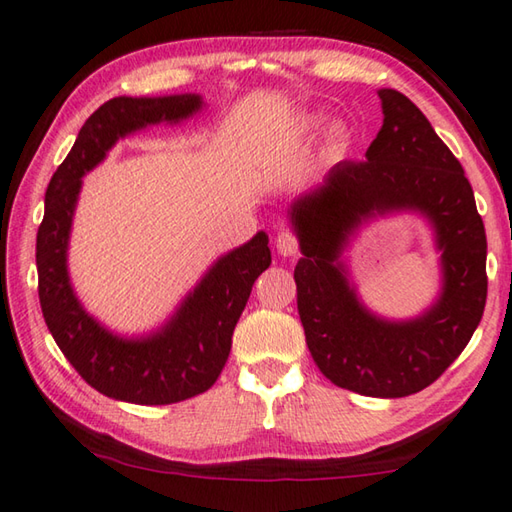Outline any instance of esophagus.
Returning a JSON list of instances; mask_svg holds the SVG:
<instances>
[{"mask_svg": "<svg viewBox=\"0 0 512 512\" xmlns=\"http://www.w3.org/2000/svg\"><path fill=\"white\" fill-rule=\"evenodd\" d=\"M275 246H277V253H280V255L293 257V255H297V250H300V241H297V235L293 230H282L275 239Z\"/></svg>", "mask_w": 512, "mask_h": 512, "instance_id": "34e87169", "label": "esophagus"}]
</instances>
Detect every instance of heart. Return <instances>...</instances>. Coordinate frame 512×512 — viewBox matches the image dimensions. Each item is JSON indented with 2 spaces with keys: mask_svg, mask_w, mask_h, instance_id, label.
<instances>
[{
  "mask_svg": "<svg viewBox=\"0 0 512 512\" xmlns=\"http://www.w3.org/2000/svg\"><path fill=\"white\" fill-rule=\"evenodd\" d=\"M322 123V116H306L302 120L300 129L302 132H313V129H318V125ZM351 143V129L347 123H342V120H338V123H333L329 127L327 132V152L331 156H338L342 154L349 147Z\"/></svg>",
  "mask_w": 512,
  "mask_h": 512,
  "instance_id": "obj_1",
  "label": "heart"
}]
</instances>
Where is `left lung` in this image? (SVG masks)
<instances>
[{
  "label": "left lung",
  "instance_id": "1",
  "mask_svg": "<svg viewBox=\"0 0 512 512\" xmlns=\"http://www.w3.org/2000/svg\"><path fill=\"white\" fill-rule=\"evenodd\" d=\"M378 96L385 118L367 161H340L318 188L293 201L304 255L293 275L306 345L322 374L362 396L401 398L432 385L481 322L486 230L461 163L423 111L396 89ZM403 209L433 224L444 288L423 316L392 323L364 309L339 257L360 223Z\"/></svg>",
  "mask_w": 512,
  "mask_h": 512
}]
</instances>
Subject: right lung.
Segmentation results:
<instances>
[{
    "label": "right lung",
    "instance_id": "obj_1",
    "mask_svg": "<svg viewBox=\"0 0 512 512\" xmlns=\"http://www.w3.org/2000/svg\"><path fill=\"white\" fill-rule=\"evenodd\" d=\"M203 107L197 94L107 100L82 125L71 152L46 188L37 230V293L46 327L78 374L100 394L136 405H170L215 385L232 331L271 266L266 232L219 257L170 322L145 338H120L82 309L67 271V248L82 176L105 159L118 138L147 125L179 123Z\"/></svg>",
    "mask_w": 512,
    "mask_h": 512
}]
</instances>
